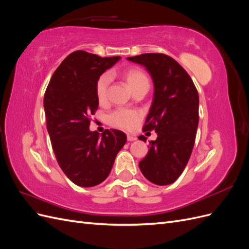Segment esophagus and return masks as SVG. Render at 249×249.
Segmentation results:
<instances>
[{"label":"esophagus","mask_w":249,"mask_h":249,"mask_svg":"<svg viewBox=\"0 0 249 249\" xmlns=\"http://www.w3.org/2000/svg\"><path fill=\"white\" fill-rule=\"evenodd\" d=\"M126 138H127V141H135V140H136V139H137L136 137H134V136H132V135H127V136H126Z\"/></svg>","instance_id":"1"}]
</instances>
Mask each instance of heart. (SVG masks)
Masks as SVG:
<instances>
[{"mask_svg":"<svg viewBox=\"0 0 249 249\" xmlns=\"http://www.w3.org/2000/svg\"><path fill=\"white\" fill-rule=\"evenodd\" d=\"M122 77L126 81L134 92L140 89H148L149 78L146 72L140 67H127L122 72ZM110 86V77L107 73H103L97 78L94 85V93L99 104L103 105L107 102L108 89ZM140 119L139 112L131 109H118L112 112L108 116V122L112 126L119 129L129 130L136 124Z\"/></svg>","mask_w":249,"mask_h":249,"instance_id":"1","label":"heart"}]
</instances>
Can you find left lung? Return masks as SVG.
Listing matches in <instances>:
<instances>
[{
  "label": "left lung",
  "mask_w": 249,
  "mask_h": 249,
  "mask_svg": "<svg viewBox=\"0 0 249 249\" xmlns=\"http://www.w3.org/2000/svg\"><path fill=\"white\" fill-rule=\"evenodd\" d=\"M127 60L144 66L155 86L143 132L155 131L158 137L149 141L139 168L149 182L172 184L182 175L194 146L199 119L197 89L188 72L167 55L149 53Z\"/></svg>",
  "instance_id": "8db88e82"
}]
</instances>
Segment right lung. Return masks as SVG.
<instances>
[{"label":"right lung","mask_w":249,"mask_h":249,"mask_svg":"<svg viewBox=\"0 0 249 249\" xmlns=\"http://www.w3.org/2000/svg\"><path fill=\"white\" fill-rule=\"evenodd\" d=\"M119 59L73 52L58 66L44 93L47 129L57 162L65 176L81 187L104 182L126 142L122 131L105 130L100 135L89 130L90 117L99 107L95 82Z\"/></svg>","instance_id":"add662e5"}]
</instances>
